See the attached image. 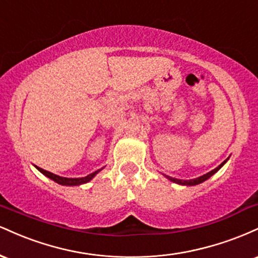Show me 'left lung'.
I'll return each instance as SVG.
<instances>
[{"instance_id":"8db88e82","label":"left lung","mask_w":258,"mask_h":258,"mask_svg":"<svg viewBox=\"0 0 258 258\" xmlns=\"http://www.w3.org/2000/svg\"><path fill=\"white\" fill-rule=\"evenodd\" d=\"M229 159V158H228ZM228 159L227 160H224L223 162H222V164L220 165V166H217L215 168V170H212V171H210V172H207L206 174H203V176H200V177H198V178H194V179H178V178H172V177H170V176H166V174H164L165 176V178H167L168 180H171V182H173V183H177V184H179V185H186V186H191V185H198V184H200V183H203V182H205V180H207L210 178V177L211 176H214V174L217 172L218 170H220V168L223 166L224 164H226V162L228 161Z\"/></svg>"}]
</instances>
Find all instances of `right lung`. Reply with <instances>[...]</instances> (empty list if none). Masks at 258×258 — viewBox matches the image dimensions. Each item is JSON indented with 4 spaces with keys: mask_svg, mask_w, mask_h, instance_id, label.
Returning <instances> with one entry per match:
<instances>
[{
    "mask_svg": "<svg viewBox=\"0 0 258 258\" xmlns=\"http://www.w3.org/2000/svg\"><path fill=\"white\" fill-rule=\"evenodd\" d=\"M36 168L38 171H40L41 173L44 174L46 177H48L49 179L54 180L55 183H58V184H61V185H67V186H74V185H81V184H85V183H88L90 180L93 179V177L96 176L97 173L100 172V171L103 170V168H100V170H97L94 171V172H92L88 174V176L86 177H81V178H67V177H60V176H57V174L52 173V172H48V171L43 170V168H40L37 167Z\"/></svg>",
    "mask_w": 258,
    "mask_h": 258,
    "instance_id": "obj_1",
    "label": "right lung"
}]
</instances>
